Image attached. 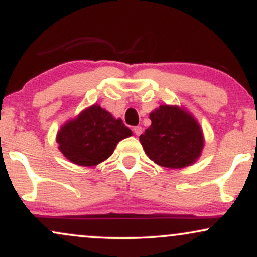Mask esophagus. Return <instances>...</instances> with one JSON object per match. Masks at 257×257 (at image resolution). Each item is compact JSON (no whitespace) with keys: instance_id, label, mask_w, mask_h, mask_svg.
Returning a JSON list of instances; mask_svg holds the SVG:
<instances>
[{"instance_id":"obj_1","label":"esophagus","mask_w":257,"mask_h":257,"mask_svg":"<svg viewBox=\"0 0 257 257\" xmlns=\"http://www.w3.org/2000/svg\"><path fill=\"white\" fill-rule=\"evenodd\" d=\"M133 132L137 135H140L141 133H143V128H141V126H134V128H133Z\"/></svg>"}]
</instances>
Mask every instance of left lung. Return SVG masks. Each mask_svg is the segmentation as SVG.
<instances>
[{
	"label": "left lung",
	"instance_id": "obj_1",
	"mask_svg": "<svg viewBox=\"0 0 257 257\" xmlns=\"http://www.w3.org/2000/svg\"><path fill=\"white\" fill-rule=\"evenodd\" d=\"M150 119L151 125L139 139L155 163L179 169L199 158L204 138L192 114L178 106L162 105L150 113Z\"/></svg>",
	"mask_w": 257,
	"mask_h": 257
}]
</instances>
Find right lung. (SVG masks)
Instances as JSON below:
<instances>
[{
  "instance_id": "obj_1",
  "label": "right lung",
  "mask_w": 257,
  "mask_h": 257,
  "mask_svg": "<svg viewBox=\"0 0 257 257\" xmlns=\"http://www.w3.org/2000/svg\"><path fill=\"white\" fill-rule=\"evenodd\" d=\"M131 135L132 131L122 119L113 118L110 112L93 105L61 126L57 143L70 162L93 167L110 157L117 144Z\"/></svg>"
}]
</instances>
